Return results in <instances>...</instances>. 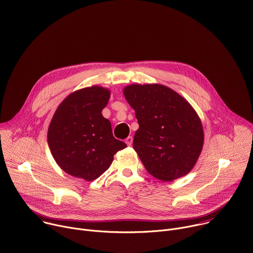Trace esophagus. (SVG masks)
Here are the masks:
<instances>
[{
  "mask_svg": "<svg viewBox=\"0 0 253 253\" xmlns=\"http://www.w3.org/2000/svg\"><path fill=\"white\" fill-rule=\"evenodd\" d=\"M132 140H133L132 136H127V137L126 138V143L128 146H130V145L132 144Z\"/></svg>",
  "mask_w": 253,
  "mask_h": 253,
  "instance_id": "34e87169",
  "label": "esophagus"
}]
</instances>
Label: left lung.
Here are the masks:
<instances>
[{
	"mask_svg": "<svg viewBox=\"0 0 253 253\" xmlns=\"http://www.w3.org/2000/svg\"><path fill=\"white\" fill-rule=\"evenodd\" d=\"M124 95L134 110L139 127L133 149L145 169L158 179L172 181L195 166L204 146L203 124L187 100L160 84H133Z\"/></svg>",
	"mask_w": 253,
	"mask_h": 253,
	"instance_id": "1",
	"label": "left lung"
}]
</instances>
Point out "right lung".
<instances>
[{
	"label": "right lung",
	"instance_id": "right-lung-1",
	"mask_svg": "<svg viewBox=\"0 0 253 253\" xmlns=\"http://www.w3.org/2000/svg\"><path fill=\"white\" fill-rule=\"evenodd\" d=\"M109 88L91 85L69 94L58 107L47 129V144L58 166L68 174L91 181L112 165L126 144L114 137L102 115Z\"/></svg>",
	"mask_w": 253,
	"mask_h": 253
}]
</instances>
